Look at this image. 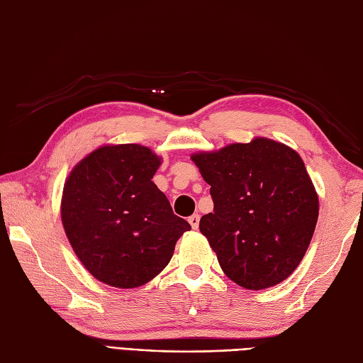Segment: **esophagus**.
<instances>
[{
	"label": "esophagus",
	"instance_id": "obj_1",
	"mask_svg": "<svg viewBox=\"0 0 363 363\" xmlns=\"http://www.w3.org/2000/svg\"><path fill=\"white\" fill-rule=\"evenodd\" d=\"M188 220H189L191 227L196 230V228L199 227V223H201V216H199V214H192V216H191Z\"/></svg>",
	"mask_w": 363,
	"mask_h": 363
}]
</instances>
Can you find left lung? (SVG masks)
<instances>
[{
    "instance_id": "obj_1",
    "label": "left lung",
    "mask_w": 363,
    "mask_h": 363,
    "mask_svg": "<svg viewBox=\"0 0 363 363\" xmlns=\"http://www.w3.org/2000/svg\"><path fill=\"white\" fill-rule=\"evenodd\" d=\"M191 158L214 203L199 228L225 276L247 290L285 280L304 258L318 220L304 161L266 138Z\"/></svg>"
}]
</instances>
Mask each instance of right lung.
Segmentation results:
<instances>
[{
	"label": "right lung",
	"instance_id": "1",
	"mask_svg": "<svg viewBox=\"0 0 363 363\" xmlns=\"http://www.w3.org/2000/svg\"><path fill=\"white\" fill-rule=\"evenodd\" d=\"M161 164L138 144L105 145L79 161L62 192L65 235L100 282L140 286L158 276L191 230L152 182Z\"/></svg>",
	"mask_w": 363,
	"mask_h": 363
}]
</instances>
